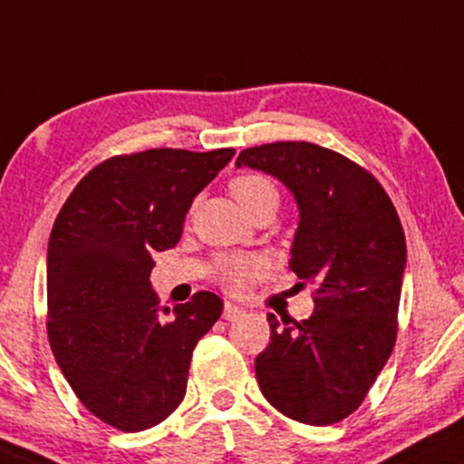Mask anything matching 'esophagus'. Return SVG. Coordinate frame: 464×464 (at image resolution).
Instances as JSON below:
<instances>
[{
    "mask_svg": "<svg viewBox=\"0 0 464 464\" xmlns=\"http://www.w3.org/2000/svg\"><path fill=\"white\" fill-rule=\"evenodd\" d=\"M243 316H245L243 307L234 305V303H226V305H223V318H226V320H238Z\"/></svg>",
    "mask_w": 464,
    "mask_h": 464,
    "instance_id": "obj_1",
    "label": "esophagus"
}]
</instances>
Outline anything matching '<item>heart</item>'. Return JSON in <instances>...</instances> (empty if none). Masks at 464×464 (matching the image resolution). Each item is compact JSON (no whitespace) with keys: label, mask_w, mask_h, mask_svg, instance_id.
Segmentation results:
<instances>
[{"label":"heart","mask_w":464,"mask_h":464,"mask_svg":"<svg viewBox=\"0 0 464 464\" xmlns=\"http://www.w3.org/2000/svg\"><path fill=\"white\" fill-rule=\"evenodd\" d=\"M230 191L234 199L243 206V210H249L251 206L265 198L277 199V191L276 187H273V182L258 174L237 176V179L230 182ZM266 268H268L266 260L243 258V256H237V258H226L221 262L219 279L227 290H232V293H241V290L254 284L260 276H265Z\"/></svg>","instance_id":"1"}]
</instances>
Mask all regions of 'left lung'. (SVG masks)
<instances>
[{
	"label": "left lung",
	"instance_id": "left-lung-1",
	"mask_svg": "<svg viewBox=\"0 0 464 464\" xmlns=\"http://www.w3.org/2000/svg\"><path fill=\"white\" fill-rule=\"evenodd\" d=\"M237 168L265 171L293 193L290 268L316 288L310 318L268 314L271 344L256 357L268 402L290 420L329 426L362 404L390 359L407 243L390 196L346 157L307 141L247 148Z\"/></svg>",
	"mask_w": 464,
	"mask_h": 464
}]
</instances>
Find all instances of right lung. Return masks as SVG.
Listing matches in <instances>:
<instances>
[{"mask_svg": "<svg viewBox=\"0 0 464 464\" xmlns=\"http://www.w3.org/2000/svg\"><path fill=\"white\" fill-rule=\"evenodd\" d=\"M232 148H159L96 165L72 188L47 249L49 344L83 407L118 430L152 428L182 402L198 340L221 316L213 293L159 312L152 254L180 241L193 198Z\"/></svg>", "mask_w": 464, "mask_h": 464, "instance_id": "obj_1", "label": "right lung"}]
</instances>
